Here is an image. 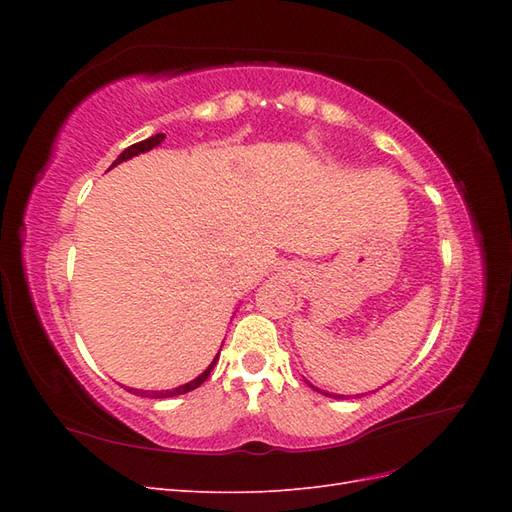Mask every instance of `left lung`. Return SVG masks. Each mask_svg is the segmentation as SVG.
<instances>
[{
	"mask_svg": "<svg viewBox=\"0 0 512 512\" xmlns=\"http://www.w3.org/2000/svg\"><path fill=\"white\" fill-rule=\"evenodd\" d=\"M316 391H320V389H316ZM320 393H322V395H329V397H337V399L344 397V395H333V393H324V391H320Z\"/></svg>",
	"mask_w": 512,
	"mask_h": 512,
	"instance_id": "left-lung-1",
	"label": "left lung"
}]
</instances>
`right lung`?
<instances>
[{
  "label": "right lung",
  "instance_id": "add662e5",
  "mask_svg": "<svg viewBox=\"0 0 512 512\" xmlns=\"http://www.w3.org/2000/svg\"><path fill=\"white\" fill-rule=\"evenodd\" d=\"M166 138V134H156V136H151V138H147V141H141V143H134V145H130L126 151L121 153V156L113 162V166H117V164H121V162H126V160H130V158H134V156H138V153H145V151H149V149H153V147H158L162 141ZM111 166V168H113ZM218 356H220V352H218ZM218 356H215V359L211 361V365L203 371V374H200L198 378H194L192 382H188V384H181V386H177V389H170V391H141V389H126L128 393H132V395H141V397H151V399H162V397H175V395H183V393H190V391H194V389H198L200 384H203L207 378H209V374H211V369L215 367V363H218Z\"/></svg>",
  "mask_w": 512,
  "mask_h": 512
}]
</instances>
